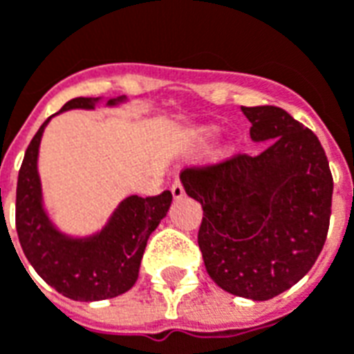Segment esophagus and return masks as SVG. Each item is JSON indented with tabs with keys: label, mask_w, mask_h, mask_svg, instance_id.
Instances as JSON below:
<instances>
[{
	"label": "esophagus",
	"mask_w": 354,
	"mask_h": 354,
	"mask_svg": "<svg viewBox=\"0 0 354 354\" xmlns=\"http://www.w3.org/2000/svg\"><path fill=\"white\" fill-rule=\"evenodd\" d=\"M170 192H172V197H174V199H182V197L185 195L184 184H182L180 180H174V184H172V187H170Z\"/></svg>",
	"instance_id": "34e87169"
}]
</instances>
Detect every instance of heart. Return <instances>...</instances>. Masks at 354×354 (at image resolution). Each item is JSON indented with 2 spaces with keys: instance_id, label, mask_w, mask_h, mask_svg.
Instances as JSON below:
<instances>
[{
  "instance_id": "b5f03b06",
  "label": "heart",
  "mask_w": 354,
  "mask_h": 354,
  "mask_svg": "<svg viewBox=\"0 0 354 354\" xmlns=\"http://www.w3.org/2000/svg\"><path fill=\"white\" fill-rule=\"evenodd\" d=\"M214 134H216L214 127H207V129H203V131H201V138L208 140V138H212Z\"/></svg>"
}]
</instances>
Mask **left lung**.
Masks as SVG:
<instances>
[{"label": "left lung", "mask_w": 354, "mask_h": 354, "mask_svg": "<svg viewBox=\"0 0 354 354\" xmlns=\"http://www.w3.org/2000/svg\"><path fill=\"white\" fill-rule=\"evenodd\" d=\"M260 155L185 169L199 201V248L210 279L233 296L266 301L301 281L324 246L334 180L315 132L277 106L245 108Z\"/></svg>", "instance_id": "8db88e82"}]
</instances>
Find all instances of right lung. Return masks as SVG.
<instances>
[{
  "instance_id": "right-lung-1",
  "label": "right lung",
  "mask_w": 354,
  "mask_h": 354,
  "mask_svg": "<svg viewBox=\"0 0 354 354\" xmlns=\"http://www.w3.org/2000/svg\"><path fill=\"white\" fill-rule=\"evenodd\" d=\"M102 98H73L60 111L94 109ZM124 96L109 98L117 106ZM58 111V113H60ZM30 142L17 184V233L24 256L35 273L62 296L75 301H100L124 294L138 279L140 261L147 239L153 233L172 203V193L155 197L131 195L119 203L108 223L88 237H70L50 222L43 207L37 155L45 127Z\"/></svg>"
}]
</instances>
